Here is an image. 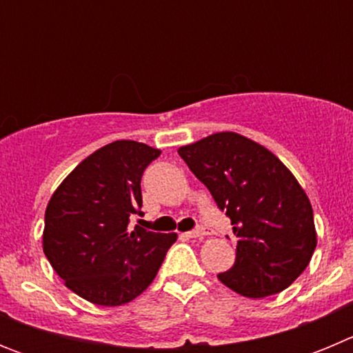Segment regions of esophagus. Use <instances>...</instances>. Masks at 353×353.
<instances>
[{
  "mask_svg": "<svg viewBox=\"0 0 353 353\" xmlns=\"http://www.w3.org/2000/svg\"><path fill=\"white\" fill-rule=\"evenodd\" d=\"M210 235V230L208 228H196V230H192V232L187 233V236H191V239H203V236Z\"/></svg>",
  "mask_w": 353,
  "mask_h": 353,
  "instance_id": "34e87169",
  "label": "esophagus"
}]
</instances>
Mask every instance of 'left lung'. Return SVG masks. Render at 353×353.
Wrapping results in <instances>:
<instances>
[{
  "label": "left lung",
  "mask_w": 353,
  "mask_h": 353,
  "mask_svg": "<svg viewBox=\"0 0 353 353\" xmlns=\"http://www.w3.org/2000/svg\"><path fill=\"white\" fill-rule=\"evenodd\" d=\"M179 155L232 221L235 263L219 281L249 299L288 288L316 248L305 191L270 150L236 132L180 146Z\"/></svg>",
  "instance_id": "8db88e82"
}]
</instances>
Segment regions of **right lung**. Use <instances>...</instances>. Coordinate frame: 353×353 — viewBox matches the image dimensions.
<instances>
[{
	"mask_svg": "<svg viewBox=\"0 0 353 353\" xmlns=\"http://www.w3.org/2000/svg\"><path fill=\"white\" fill-rule=\"evenodd\" d=\"M161 150L120 139L81 161L49 199L42 248L65 286L97 305H121L154 281L176 233L136 226L141 176Z\"/></svg>",
	"mask_w": 353,
	"mask_h": 353,
	"instance_id": "right-lung-1",
	"label": "right lung"
}]
</instances>
